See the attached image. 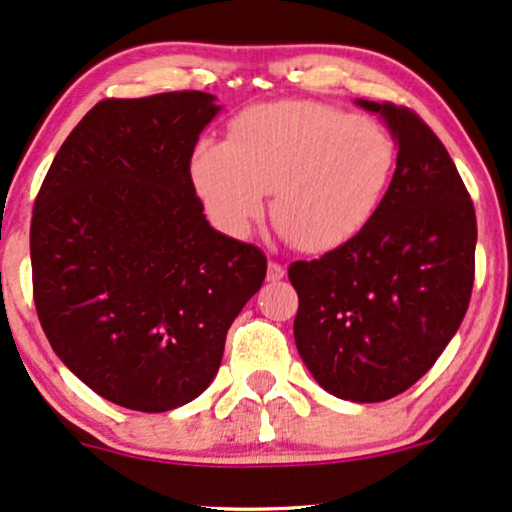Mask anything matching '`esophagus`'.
<instances>
[{
  "instance_id": "34e87169",
  "label": "esophagus",
  "mask_w": 512,
  "mask_h": 512,
  "mask_svg": "<svg viewBox=\"0 0 512 512\" xmlns=\"http://www.w3.org/2000/svg\"><path fill=\"white\" fill-rule=\"evenodd\" d=\"M282 277H285V266H280L277 261H270L268 263V280L277 282V280H282Z\"/></svg>"
}]
</instances>
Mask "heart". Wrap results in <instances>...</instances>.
Wrapping results in <instances>:
<instances>
[{
    "label": "heart",
    "instance_id": "1",
    "mask_svg": "<svg viewBox=\"0 0 512 512\" xmlns=\"http://www.w3.org/2000/svg\"><path fill=\"white\" fill-rule=\"evenodd\" d=\"M399 149L358 113L270 102L232 118L227 142L192 151V182L211 218L244 235L273 192L270 220L294 249L323 254L361 235L394 185Z\"/></svg>",
    "mask_w": 512,
    "mask_h": 512
}]
</instances>
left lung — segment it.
<instances>
[{"label": "left lung", "instance_id": "left-lung-1", "mask_svg": "<svg viewBox=\"0 0 512 512\" xmlns=\"http://www.w3.org/2000/svg\"><path fill=\"white\" fill-rule=\"evenodd\" d=\"M399 142L394 185L361 235L289 266L296 349L337 399L377 403L413 387L463 323L477 218L456 163L408 106L363 102Z\"/></svg>", "mask_w": 512, "mask_h": 512}]
</instances>
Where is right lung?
Segmentation results:
<instances>
[{"mask_svg": "<svg viewBox=\"0 0 512 512\" xmlns=\"http://www.w3.org/2000/svg\"><path fill=\"white\" fill-rule=\"evenodd\" d=\"M218 109L197 90L102 99L37 192V318L66 368L123 408L197 399L266 280V254L213 230L194 192L189 161Z\"/></svg>", "mask_w": 512, "mask_h": 512, "instance_id": "1", "label": "right lung"}]
</instances>
